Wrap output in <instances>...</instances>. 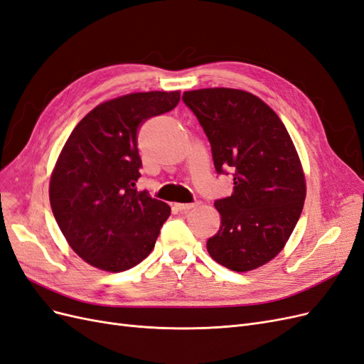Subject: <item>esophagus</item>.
Listing matches in <instances>:
<instances>
[{
  "mask_svg": "<svg viewBox=\"0 0 364 364\" xmlns=\"http://www.w3.org/2000/svg\"><path fill=\"white\" fill-rule=\"evenodd\" d=\"M197 203H176V208L179 209L181 213H188Z\"/></svg>",
  "mask_w": 364,
  "mask_h": 364,
  "instance_id": "1",
  "label": "esophagus"
}]
</instances>
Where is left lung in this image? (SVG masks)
<instances>
[{
  "label": "left lung",
  "mask_w": 364,
  "mask_h": 364,
  "mask_svg": "<svg viewBox=\"0 0 364 364\" xmlns=\"http://www.w3.org/2000/svg\"><path fill=\"white\" fill-rule=\"evenodd\" d=\"M182 100L211 142L215 170L234 171L232 194L214 203L222 225L208 253L229 270H255L284 249L301 217L306 183L299 155L281 118L257 95L203 87Z\"/></svg>",
  "instance_id": "obj_1"
}]
</instances>
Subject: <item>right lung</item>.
Masks as SVG:
<instances>
[{"label":"right lung","instance_id":"add662e5","mask_svg":"<svg viewBox=\"0 0 364 364\" xmlns=\"http://www.w3.org/2000/svg\"><path fill=\"white\" fill-rule=\"evenodd\" d=\"M179 100V91L112 98L87 112L65 142L51 171L50 203L67 243L90 266L124 272L155 247L171 208L136 191L138 130Z\"/></svg>","mask_w":364,"mask_h":364}]
</instances>
